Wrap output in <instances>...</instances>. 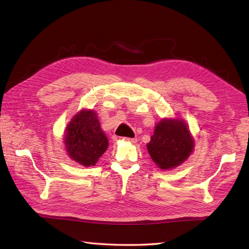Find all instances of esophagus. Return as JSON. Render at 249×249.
<instances>
[{"label":"esophagus","instance_id":"esophagus-1","mask_svg":"<svg viewBox=\"0 0 249 249\" xmlns=\"http://www.w3.org/2000/svg\"><path fill=\"white\" fill-rule=\"evenodd\" d=\"M123 141L125 142H130V143H135L137 142V138H123Z\"/></svg>","mask_w":249,"mask_h":249}]
</instances>
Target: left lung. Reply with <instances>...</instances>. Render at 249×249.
<instances>
[{"label":"left lung","instance_id":"left-lung-1","mask_svg":"<svg viewBox=\"0 0 249 249\" xmlns=\"http://www.w3.org/2000/svg\"><path fill=\"white\" fill-rule=\"evenodd\" d=\"M148 152L161 170H171L184 163L195 150L189 126L181 118H162L156 124Z\"/></svg>","mask_w":249,"mask_h":249}]
</instances>
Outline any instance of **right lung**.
<instances>
[{"label": "right lung", "mask_w": 249, "mask_h": 249, "mask_svg": "<svg viewBox=\"0 0 249 249\" xmlns=\"http://www.w3.org/2000/svg\"><path fill=\"white\" fill-rule=\"evenodd\" d=\"M63 143L70 159L84 167L95 166L108 147L97 113L82 108L71 119L64 131Z\"/></svg>", "instance_id": "add662e5"}]
</instances>
